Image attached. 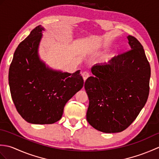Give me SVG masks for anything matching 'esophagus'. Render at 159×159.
<instances>
[{"label": "esophagus", "instance_id": "obj_1", "mask_svg": "<svg viewBox=\"0 0 159 159\" xmlns=\"http://www.w3.org/2000/svg\"><path fill=\"white\" fill-rule=\"evenodd\" d=\"M82 76H83V79L84 80H85L87 78H88L89 76V74L88 72H83V74H82Z\"/></svg>", "mask_w": 159, "mask_h": 159}]
</instances>
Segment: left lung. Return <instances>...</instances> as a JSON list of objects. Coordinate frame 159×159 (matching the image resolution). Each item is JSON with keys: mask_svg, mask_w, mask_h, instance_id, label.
<instances>
[{"mask_svg": "<svg viewBox=\"0 0 159 159\" xmlns=\"http://www.w3.org/2000/svg\"><path fill=\"white\" fill-rule=\"evenodd\" d=\"M127 38L130 50L108 63L93 66L94 76L85 83L89 100L87 120L103 133L126 129L139 114L149 95L150 63L141 43L133 36Z\"/></svg>", "mask_w": 159, "mask_h": 159, "instance_id": "8db88e82", "label": "left lung"}]
</instances>
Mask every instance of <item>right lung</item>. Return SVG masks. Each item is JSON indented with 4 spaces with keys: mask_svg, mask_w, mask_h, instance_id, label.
Instances as JSON below:
<instances>
[{
    "mask_svg": "<svg viewBox=\"0 0 159 159\" xmlns=\"http://www.w3.org/2000/svg\"><path fill=\"white\" fill-rule=\"evenodd\" d=\"M43 29L39 25L17 47L9 67L10 92L18 113L29 123L50 124L62 117L66 102L83 87L80 70L73 74L46 67L38 47Z\"/></svg>",
    "mask_w": 159,
    "mask_h": 159,
    "instance_id": "obj_1",
    "label": "right lung"
}]
</instances>
